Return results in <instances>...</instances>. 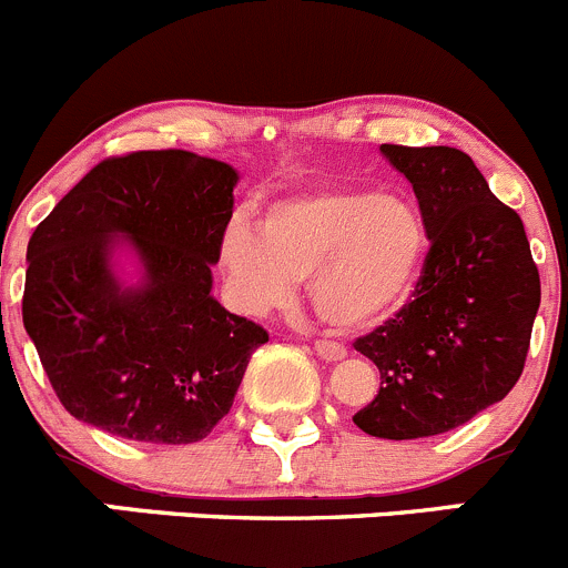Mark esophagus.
Masks as SVG:
<instances>
[{
  "label": "esophagus",
  "instance_id": "obj_1",
  "mask_svg": "<svg viewBox=\"0 0 568 568\" xmlns=\"http://www.w3.org/2000/svg\"><path fill=\"white\" fill-rule=\"evenodd\" d=\"M314 351H317V356L325 358V362H339V358L347 356V347L334 339H317L314 342Z\"/></svg>",
  "mask_w": 568,
  "mask_h": 568
}]
</instances>
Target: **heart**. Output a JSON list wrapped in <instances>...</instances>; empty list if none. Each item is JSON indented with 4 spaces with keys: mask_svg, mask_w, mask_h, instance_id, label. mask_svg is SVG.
<instances>
[{
    "mask_svg": "<svg viewBox=\"0 0 568 568\" xmlns=\"http://www.w3.org/2000/svg\"><path fill=\"white\" fill-rule=\"evenodd\" d=\"M425 237L417 206L403 195L358 187L317 190L267 204L260 226L234 221L221 243L229 286L245 312H267L308 295L331 325L356 328L395 312L423 267Z\"/></svg>",
    "mask_w": 568,
    "mask_h": 568,
    "instance_id": "b5f03b06",
    "label": "heart"
}]
</instances>
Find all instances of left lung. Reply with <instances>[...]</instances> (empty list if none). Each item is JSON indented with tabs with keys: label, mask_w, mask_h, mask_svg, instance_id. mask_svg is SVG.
Masks as SVG:
<instances>
[{
	"label": "left lung",
	"mask_w": 568,
	"mask_h": 568,
	"mask_svg": "<svg viewBox=\"0 0 568 568\" xmlns=\"http://www.w3.org/2000/svg\"><path fill=\"white\" fill-rule=\"evenodd\" d=\"M412 182L430 248L395 317L353 342L381 373L353 423L378 439H423L503 400L530 351L541 278L521 217L450 145H381Z\"/></svg>",
	"instance_id": "left-lung-1"
}]
</instances>
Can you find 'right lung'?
Wrapping results in <instances>:
<instances>
[{"instance_id":"add662e5","label":"right lung","mask_w":568,"mask_h":568,"mask_svg":"<svg viewBox=\"0 0 568 568\" xmlns=\"http://www.w3.org/2000/svg\"><path fill=\"white\" fill-rule=\"evenodd\" d=\"M234 184V168L193 151H129L91 168L38 223L21 317L71 417L121 439L190 445L232 412L267 342L210 295ZM112 233L144 260L140 291L111 278Z\"/></svg>"}]
</instances>
